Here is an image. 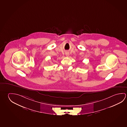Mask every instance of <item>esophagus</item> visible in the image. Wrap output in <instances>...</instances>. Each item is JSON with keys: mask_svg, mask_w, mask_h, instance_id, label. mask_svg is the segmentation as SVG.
I'll return each mask as SVG.
<instances>
[{"mask_svg": "<svg viewBox=\"0 0 127 127\" xmlns=\"http://www.w3.org/2000/svg\"><path fill=\"white\" fill-rule=\"evenodd\" d=\"M65 55H66L67 57H69V54L68 53H66V54H65Z\"/></svg>", "mask_w": 127, "mask_h": 127, "instance_id": "1", "label": "esophagus"}]
</instances>
